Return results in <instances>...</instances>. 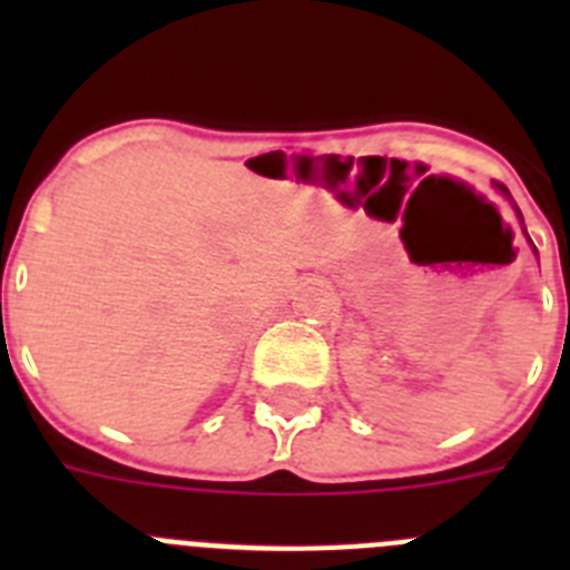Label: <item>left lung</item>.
<instances>
[{
    "instance_id": "obj_1",
    "label": "left lung",
    "mask_w": 570,
    "mask_h": 570,
    "mask_svg": "<svg viewBox=\"0 0 570 570\" xmlns=\"http://www.w3.org/2000/svg\"><path fill=\"white\" fill-rule=\"evenodd\" d=\"M497 188H500V194H505V196H508V199H511V194H508V188H505V185H497ZM511 205H513V210H517V216H520V219H522L520 208H517V203H513V199H511Z\"/></svg>"
}]
</instances>
